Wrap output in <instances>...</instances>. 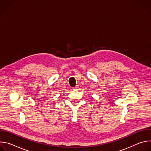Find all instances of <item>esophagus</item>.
Wrapping results in <instances>:
<instances>
[{
    "label": "esophagus",
    "instance_id": "obj_1",
    "mask_svg": "<svg viewBox=\"0 0 151 151\" xmlns=\"http://www.w3.org/2000/svg\"><path fill=\"white\" fill-rule=\"evenodd\" d=\"M78 89H79V88H78V87H75V88H73V90H78Z\"/></svg>",
    "mask_w": 151,
    "mask_h": 151
}]
</instances>
